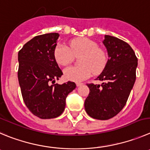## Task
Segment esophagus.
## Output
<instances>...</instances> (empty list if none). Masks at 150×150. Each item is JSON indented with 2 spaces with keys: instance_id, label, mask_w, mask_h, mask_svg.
I'll return each instance as SVG.
<instances>
[{
  "instance_id": "obj_1",
  "label": "esophagus",
  "mask_w": 150,
  "mask_h": 150,
  "mask_svg": "<svg viewBox=\"0 0 150 150\" xmlns=\"http://www.w3.org/2000/svg\"><path fill=\"white\" fill-rule=\"evenodd\" d=\"M83 83H81V82H76V86H81V85H83Z\"/></svg>"
}]
</instances>
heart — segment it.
<instances>
[{
	"instance_id": "1",
	"label": "heart",
	"mask_w": 150,
	"mask_h": 150,
	"mask_svg": "<svg viewBox=\"0 0 150 150\" xmlns=\"http://www.w3.org/2000/svg\"><path fill=\"white\" fill-rule=\"evenodd\" d=\"M81 56L79 58V67H68L64 69V76L68 81H82L92 74L101 72L107 63L104 52L98 48V43L86 38L72 40L69 47L60 43L54 48V56L56 62L61 66L70 64L74 55Z\"/></svg>"
}]
</instances>
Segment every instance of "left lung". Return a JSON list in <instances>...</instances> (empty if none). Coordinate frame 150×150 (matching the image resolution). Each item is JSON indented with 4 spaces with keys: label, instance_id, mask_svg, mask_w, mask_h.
Segmentation results:
<instances>
[{
    "label": "left lung",
    "instance_id": "obj_1",
    "mask_svg": "<svg viewBox=\"0 0 150 150\" xmlns=\"http://www.w3.org/2000/svg\"><path fill=\"white\" fill-rule=\"evenodd\" d=\"M103 43L109 59L96 78L102 83H87L89 94L84 103L86 113L98 120H108L122 110L135 83L138 66L133 50L125 41L105 35Z\"/></svg>",
    "mask_w": 150,
    "mask_h": 150
}]
</instances>
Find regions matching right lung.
Here are the masks:
<instances>
[{
    "label": "right lung",
    "instance_id": "add662e5",
    "mask_svg": "<svg viewBox=\"0 0 150 150\" xmlns=\"http://www.w3.org/2000/svg\"><path fill=\"white\" fill-rule=\"evenodd\" d=\"M58 38V33L35 36L18 52V78L23 101L42 119L61 115L67 96L76 87L71 81L54 83L63 75L54 56Z\"/></svg>",
    "mask_w": 150,
    "mask_h": 150
}]
</instances>
